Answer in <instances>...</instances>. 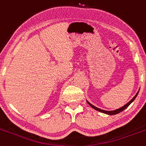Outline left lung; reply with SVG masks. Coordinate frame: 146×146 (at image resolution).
Here are the masks:
<instances>
[{
  "mask_svg": "<svg viewBox=\"0 0 146 146\" xmlns=\"http://www.w3.org/2000/svg\"><path fill=\"white\" fill-rule=\"evenodd\" d=\"M138 92H138V93H137L136 94H135V96H134V97L133 98V99H131V100L130 101V102H128V103H127L126 104H125V105H124L123 106H122V107H121V108H120V109H116V110H114V111H105V110H102V109H99V108L96 107V106H94V105H92V104H90V103H89V102H87V103L89 104L90 105V106H92V107L93 108V109H94L95 110H96V111H100V112H102V113H106V114H109V115H115V114H117V113H120V112L123 111L124 109H126V108L128 107V106H129V105L131 104L132 103V102H133L134 100H135V98H136L137 95H138Z\"/></svg>",
  "mask_w": 146,
  "mask_h": 146,
  "instance_id": "obj_1",
  "label": "left lung"
}]
</instances>
